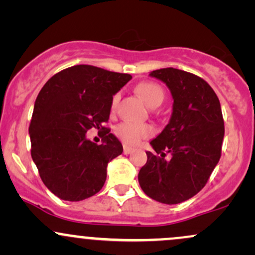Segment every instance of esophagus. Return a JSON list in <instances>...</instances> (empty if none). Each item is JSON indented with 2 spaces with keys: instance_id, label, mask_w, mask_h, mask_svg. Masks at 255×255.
I'll use <instances>...</instances> for the list:
<instances>
[{
  "instance_id": "esophagus-1",
  "label": "esophagus",
  "mask_w": 255,
  "mask_h": 255,
  "mask_svg": "<svg viewBox=\"0 0 255 255\" xmlns=\"http://www.w3.org/2000/svg\"><path fill=\"white\" fill-rule=\"evenodd\" d=\"M133 150H134V148L129 147V146H127V145L124 146V153L125 154H129L130 152H133Z\"/></svg>"
}]
</instances>
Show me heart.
I'll list each match as a JSON object with an SVG mask.
<instances>
[{"instance_id":"1","label":"heart","mask_w":255,"mask_h":255,"mask_svg":"<svg viewBox=\"0 0 255 255\" xmlns=\"http://www.w3.org/2000/svg\"><path fill=\"white\" fill-rule=\"evenodd\" d=\"M137 93L148 107L157 108L162 104L164 99V92L162 87L153 83H144L137 86ZM118 96L113 99V107L118 103ZM153 133L152 128L147 125H139L134 122H122L115 128V134L118 135L125 144L127 145H137L142 139H146Z\"/></svg>"}]
</instances>
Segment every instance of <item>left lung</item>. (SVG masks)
Instances as JSON below:
<instances>
[{"instance_id": "1", "label": "left lung", "mask_w": 255, "mask_h": 255, "mask_svg": "<svg viewBox=\"0 0 255 255\" xmlns=\"http://www.w3.org/2000/svg\"><path fill=\"white\" fill-rule=\"evenodd\" d=\"M150 77L168 86L174 104L169 124L150 142L157 154L146 152L137 180L153 200L180 204L204 188L218 164L224 137L221 103L212 87L192 73L170 67Z\"/></svg>"}]
</instances>
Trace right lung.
<instances>
[{
    "instance_id": "add662e5",
    "label": "right lung",
    "mask_w": 255,
    "mask_h": 255,
    "mask_svg": "<svg viewBox=\"0 0 255 255\" xmlns=\"http://www.w3.org/2000/svg\"><path fill=\"white\" fill-rule=\"evenodd\" d=\"M131 79L125 73L78 64L58 72L40 90L28 133L31 156L49 191L67 201L97 194L110 160L124 151L104 127L113 96ZM91 128L104 130L101 145L86 137Z\"/></svg>"
}]
</instances>
